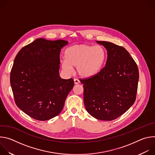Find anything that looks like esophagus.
<instances>
[{"label": "esophagus", "instance_id": "34e87169", "mask_svg": "<svg viewBox=\"0 0 155 155\" xmlns=\"http://www.w3.org/2000/svg\"><path fill=\"white\" fill-rule=\"evenodd\" d=\"M74 83H75V84H78V83H80L79 80H78V79H77V78H75V79H74Z\"/></svg>", "mask_w": 155, "mask_h": 155}]
</instances>
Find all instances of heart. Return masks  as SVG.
<instances>
[{
	"label": "heart",
	"mask_w": 155,
	"mask_h": 155,
	"mask_svg": "<svg viewBox=\"0 0 155 155\" xmlns=\"http://www.w3.org/2000/svg\"><path fill=\"white\" fill-rule=\"evenodd\" d=\"M107 51L102 45L81 43L65 50V60L61 62L62 69L71 73L76 68L78 75L83 78H91L104 68L107 59Z\"/></svg>",
	"instance_id": "obj_1"
}]
</instances>
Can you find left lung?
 Masks as SVG:
<instances>
[{
  "label": "left lung",
  "instance_id": "obj_1",
  "mask_svg": "<svg viewBox=\"0 0 155 155\" xmlns=\"http://www.w3.org/2000/svg\"><path fill=\"white\" fill-rule=\"evenodd\" d=\"M107 51V59L96 76L81 80L84 104L94 118L112 121L134 104L139 78L137 65L123 47L105 41H96Z\"/></svg>",
  "mask_w": 155,
  "mask_h": 155
}]
</instances>
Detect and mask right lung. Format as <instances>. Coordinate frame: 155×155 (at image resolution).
Returning <instances> with one entry per match:
<instances>
[{
  "label": "right lung",
  "mask_w": 155,
  "mask_h": 155,
  "mask_svg": "<svg viewBox=\"0 0 155 155\" xmlns=\"http://www.w3.org/2000/svg\"><path fill=\"white\" fill-rule=\"evenodd\" d=\"M68 43L63 40L37 38L16 56L10 84L16 105L39 121L58 115L74 86L72 78L59 76V54Z\"/></svg>",
  "instance_id": "right-lung-1"
}]
</instances>
